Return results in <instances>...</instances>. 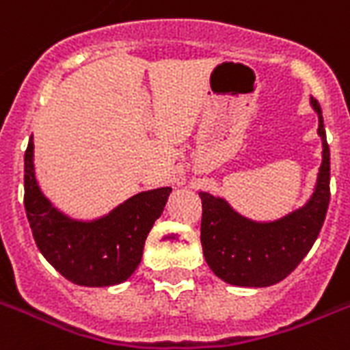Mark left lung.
I'll return each mask as SVG.
<instances>
[{
    "label": "left lung",
    "instance_id": "1",
    "mask_svg": "<svg viewBox=\"0 0 350 350\" xmlns=\"http://www.w3.org/2000/svg\"><path fill=\"white\" fill-rule=\"evenodd\" d=\"M323 160L313 198L306 206L273 223H254L235 214L221 198L201 192V244L206 264L224 282L243 288H266L288 277L313 248L331 200V152L317 98Z\"/></svg>",
    "mask_w": 350,
    "mask_h": 350
}]
</instances>
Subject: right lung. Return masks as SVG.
Instances as JSON below:
<instances>
[{
    "label": "right lung",
    "mask_w": 350,
    "mask_h": 350,
    "mask_svg": "<svg viewBox=\"0 0 350 350\" xmlns=\"http://www.w3.org/2000/svg\"><path fill=\"white\" fill-rule=\"evenodd\" d=\"M170 190L140 192L96 221H72L57 212L37 187L32 138L25 150V210L33 241L48 262L79 286L104 288L135 273L147 234L163 212Z\"/></svg>",
    "instance_id": "1"
}]
</instances>
